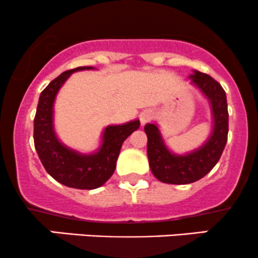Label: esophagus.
I'll list each match as a JSON object with an SVG mask.
<instances>
[{
    "mask_svg": "<svg viewBox=\"0 0 258 258\" xmlns=\"http://www.w3.org/2000/svg\"><path fill=\"white\" fill-rule=\"evenodd\" d=\"M151 118H152V111H149V110H146V111H143L142 114L140 115V120L142 124H146L149 120H151Z\"/></svg>",
    "mask_w": 258,
    "mask_h": 258,
    "instance_id": "esophagus-1",
    "label": "esophagus"
}]
</instances>
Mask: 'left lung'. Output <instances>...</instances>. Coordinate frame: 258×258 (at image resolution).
Instances as JSON below:
<instances>
[{"label":"left lung","instance_id":"1","mask_svg":"<svg viewBox=\"0 0 258 258\" xmlns=\"http://www.w3.org/2000/svg\"><path fill=\"white\" fill-rule=\"evenodd\" d=\"M188 78L192 86L208 100L213 127L202 146L185 154H176L166 147L157 123L144 126L148 137L147 154L149 166L153 175L165 183L186 185L202 179L216 166L228 141L229 115L224 89L217 81L200 71L195 70Z\"/></svg>","mask_w":258,"mask_h":258}]
</instances>
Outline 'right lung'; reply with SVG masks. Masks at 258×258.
<instances>
[{"mask_svg": "<svg viewBox=\"0 0 258 258\" xmlns=\"http://www.w3.org/2000/svg\"><path fill=\"white\" fill-rule=\"evenodd\" d=\"M95 70L84 66L61 73L41 92L34 118V144L45 170L67 187L94 189L103 186L114 174L123 141L137 131L140 120L109 124L101 135V143L93 153H81L58 140L53 126V104L58 90L72 73Z\"/></svg>", "mask_w": 258, "mask_h": 258, "instance_id": "right-lung-1", "label": "right lung"}]
</instances>
